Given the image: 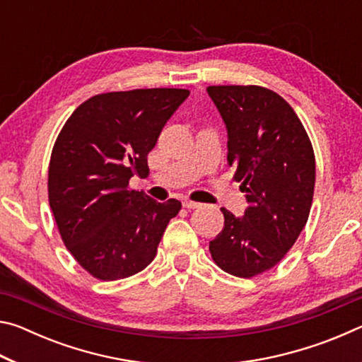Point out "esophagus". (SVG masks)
<instances>
[{
	"label": "esophagus",
	"instance_id": "obj_1",
	"mask_svg": "<svg viewBox=\"0 0 362 362\" xmlns=\"http://www.w3.org/2000/svg\"><path fill=\"white\" fill-rule=\"evenodd\" d=\"M182 204L183 207H187V209H196V207L201 206V203H196V201H192V199H183Z\"/></svg>",
	"mask_w": 362,
	"mask_h": 362
}]
</instances>
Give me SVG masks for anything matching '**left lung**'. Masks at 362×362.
Returning <instances> with one entry per match:
<instances>
[{"mask_svg": "<svg viewBox=\"0 0 362 362\" xmlns=\"http://www.w3.org/2000/svg\"><path fill=\"white\" fill-rule=\"evenodd\" d=\"M228 136V166L243 182V217L222 207L223 230L209 243L223 272L252 278L286 255L310 216L315 153L298 116L283 97L260 86H209Z\"/></svg>", "mask_w": 362, "mask_h": 362, "instance_id": "left-lung-1", "label": "left lung"}]
</instances>
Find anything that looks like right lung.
Instances as JSON below:
<instances>
[{
	"label": "right lung",
	"mask_w": 362,
	"mask_h": 362,
	"mask_svg": "<svg viewBox=\"0 0 362 362\" xmlns=\"http://www.w3.org/2000/svg\"><path fill=\"white\" fill-rule=\"evenodd\" d=\"M187 89H134L90 97L71 113L49 163V204L60 236L94 278L116 281L150 265L180 201L129 189Z\"/></svg>",
	"instance_id": "obj_1"
}]
</instances>
